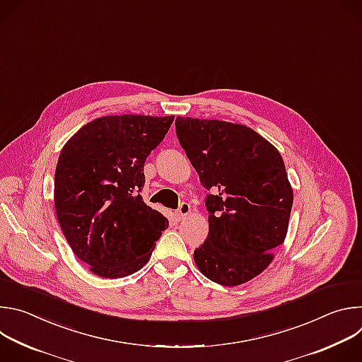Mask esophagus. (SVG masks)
Segmentation results:
<instances>
[{
	"instance_id": "esophagus-1",
	"label": "esophagus",
	"mask_w": 362,
	"mask_h": 362,
	"mask_svg": "<svg viewBox=\"0 0 362 362\" xmlns=\"http://www.w3.org/2000/svg\"><path fill=\"white\" fill-rule=\"evenodd\" d=\"M189 214H190V204H189V203H186V202H182V203L179 204L177 212H176L177 219H179V221H182V219H185Z\"/></svg>"
}]
</instances>
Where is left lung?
<instances>
[{"mask_svg": "<svg viewBox=\"0 0 362 362\" xmlns=\"http://www.w3.org/2000/svg\"><path fill=\"white\" fill-rule=\"evenodd\" d=\"M176 134L208 190L209 233L194 262L216 284H245L286 236L293 193L281 153L252 129L221 120L177 117Z\"/></svg>", "mask_w": 362, "mask_h": 362, "instance_id": "left-lung-1", "label": "left lung"}]
</instances>
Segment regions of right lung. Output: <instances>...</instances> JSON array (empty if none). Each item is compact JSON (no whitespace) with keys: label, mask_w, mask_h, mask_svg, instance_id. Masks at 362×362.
<instances>
[{"label":"right lung","mask_w":362,"mask_h":362,"mask_svg":"<svg viewBox=\"0 0 362 362\" xmlns=\"http://www.w3.org/2000/svg\"><path fill=\"white\" fill-rule=\"evenodd\" d=\"M173 116H105L63 147L54 177L59 223L73 252L101 278H123L148 261L168 219L143 202L144 162Z\"/></svg>","instance_id":"obj_1"}]
</instances>
